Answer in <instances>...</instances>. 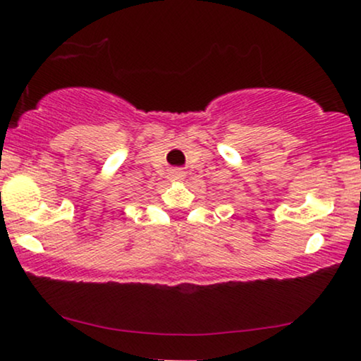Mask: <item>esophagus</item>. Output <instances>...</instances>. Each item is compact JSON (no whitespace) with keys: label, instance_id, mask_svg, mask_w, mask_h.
<instances>
[{"label":"esophagus","instance_id":"34e87169","mask_svg":"<svg viewBox=\"0 0 361 361\" xmlns=\"http://www.w3.org/2000/svg\"><path fill=\"white\" fill-rule=\"evenodd\" d=\"M169 177L171 180H182L185 177V171L182 167H171Z\"/></svg>","mask_w":361,"mask_h":361}]
</instances>
